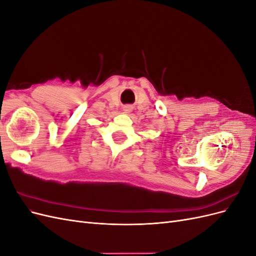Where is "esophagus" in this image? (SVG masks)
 Listing matches in <instances>:
<instances>
[{
	"instance_id": "obj_1",
	"label": "esophagus",
	"mask_w": 256,
	"mask_h": 256,
	"mask_svg": "<svg viewBox=\"0 0 256 256\" xmlns=\"http://www.w3.org/2000/svg\"><path fill=\"white\" fill-rule=\"evenodd\" d=\"M122 111L125 112V113H129L131 111V108L129 106H125L122 108Z\"/></svg>"
}]
</instances>
